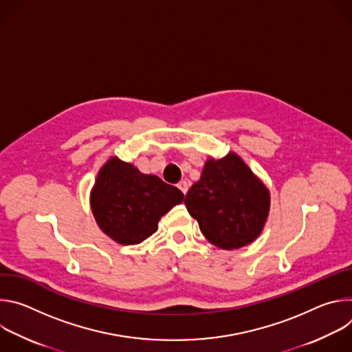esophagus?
Returning <instances> with one entry per match:
<instances>
[{
    "instance_id": "esophagus-1",
    "label": "esophagus",
    "mask_w": 352,
    "mask_h": 352,
    "mask_svg": "<svg viewBox=\"0 0 352 352\" xmlns=\"http://www.w3.org/2000/svg\"><path fill=\"white\" fill-rule=\"evenodd\" d=\"M177 186L179 188V190H181L184 195L188 192V182H186V181H179V182L177 184Z\"/></svg>"
}]
</instances>
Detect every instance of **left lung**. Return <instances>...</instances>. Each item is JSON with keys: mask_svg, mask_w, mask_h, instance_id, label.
I'll return each mask as SVG.
<instances>
[{"mask_svg": "<svg viewBox=\"0 0 352 352\" xmlns=\"http://www.w3.org/2000/svg\"><path fill=\"white\" fill-rule=\"evenodd\" d=\"M185 206L214 246L232 250L252 243L270 212V190L235 153L209 157L200 179L185 196Z\"/></svg>", "mask_w": 352, "mask_h": 352, "instance_id": "8db88e82", "label": "left lung"}]
</instances>
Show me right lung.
Listing matches in <instances>:
<instances>
[{"mask_svg": "<svg viewBox=\"0 0 352 352\" xmlns=\"http://www.w3.org/2000/svg\"><path fill=\"white\" fill-rule=\"evenodd\" d=\"M184 200V193L157 175L110 157L97 173L90 190L93 217L109 238L136 245L153 235L160 219Z\"/></svg>", "mask_w": 352, "mask_h": 352, "instance_id": "obj_1", "label": "right lung"}]
</instances>
